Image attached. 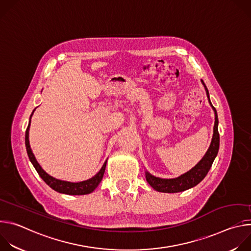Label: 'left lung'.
Returning a JSON list of instances; mask_svg holds the SVG:
<instances>
[{"label":"left lung","instance_id":"1","mask_svg":"<svg viewBox=\"0 0 251 251\" xmlns=\"http://www.w3.org/2000/svg\"><path fill=\"white\" fill-rule=\"evenodd\" d=\"M202 85L204 86L206 96L208 99V102L211 106V108L214 112V125H213V134L211 138L210 145L201 158V160L190 171L187 173L178 176L174 178H162L156 176H153L150 174L147 170L145 171V176H146V181L148 184L156 191L160 193H180L187 191L198 184H200L206 174L208 173L214 159H216L218 153H219V148H220V134H219V118H218V113L214 107L212 106L210 99H209V93L208 90L204 84V82L201 80Z\"/></svg>","mask_w":251,"mask_h":251}]
</instances>
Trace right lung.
I'll return each instance as SVG.
<instances>
[{
  "mask_svg": "<svg viewBox=\"0 0 251 251\" xmlns=\"http://www.w3.org/2000/svg\"><path fill=\"white\" fill-rule=\"evenodd\" d=\"M34 110L35 109H33L31 115L29 117V122H28V126L26 128V131H25V148H26V153H27L28 159H29L30 163L32 164V166L34 167V169L37 170L40 176L47 183V185H49L52 190H54L55 192L60 193V194L73 195V196H81V195H88V194L92 193L97 188V186L100 184V182L102 181V177H103L105 168H106V164H107V160L104 162L100 171L86 181H82V182H78V183H73V182H67V181H61V180H58V178H55V177L50 176L41 167V165L38 163L37 159H35V157H34V155L31 151L30 145H29L28 132H29V126H30V118H31Z\"/></svg>",
  "mask_w": 251,
  "mask_h": 251,
  "instance_id": "obj_1",
  "label": "right lung"
}]
</instances>
